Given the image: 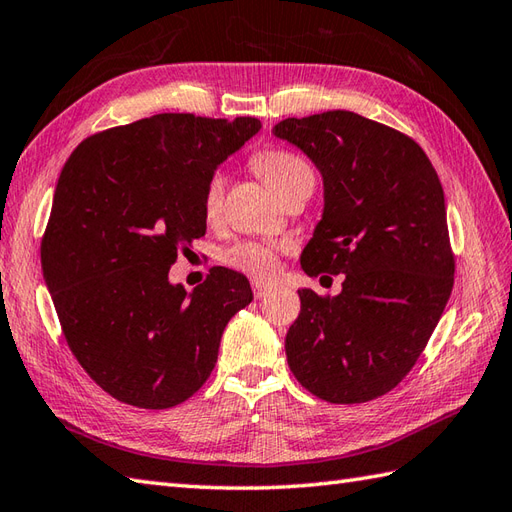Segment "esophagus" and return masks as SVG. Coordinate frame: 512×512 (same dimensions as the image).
Segmentation results:
<instances>
[{
	"label": "esophagus",
	"instance_id": "1",
	"mask_svg": "<svg viewBox=\"0 0 512 512\" xmlns=\"http://www.w3.org/2000/svg\"><path fill=\"white\" fill-rule=\"evenodd\" d=\"M270 292V286H266V284H259V281H255L253 284V295H255V299H262V297H266Z\"/></svg>",
	"mask_w": 512,
	"mask_h": 512
}]
</instances>
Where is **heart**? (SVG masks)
Instances as JSON below:
<instances>
[{
	"mask_svg": "<svg viewBox=\"0 0 512 512\" xmlns=\"http://www.w3.org/2000/svg\"><path fill=\"white\" fill-rule=\"evenodd\" d=\"M250 165L262 176L270 187H273L281 198L297 184L314 180L312 167L308 165L295 151L279 149V147H268L259 149L250 156ZM222 195H224V178L220 173L209 178L204 187V215L213 220L222 209ZM279 253L281 248L270 242H255V239H242V242H235L228 246L222 253V262L237 270L255 281H268L273 279L279 266Z\"/></svg>",
	"mask_w": 512,
	"mask_h": 512,
	"instance_id": "obj_1",
	"label": "heart"
}]
</instances>
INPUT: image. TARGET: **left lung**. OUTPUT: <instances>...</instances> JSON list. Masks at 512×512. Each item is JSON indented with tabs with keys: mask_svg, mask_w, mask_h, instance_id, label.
<instances>
[{
	"mask_svg": "<svg viewBox=\"0 0 512 512\" xmlns=\"http://www.w3.org/2000/svg\"><path fill=\"white\" fill-rule=\"evenodd\" d=\"M273 132L323 176V217L301 268L345 275L336 297L299 290L301 312L286 334L290 372L334 405L374 400L416 365L451 297L440 178L416 140L354 112L286 118Z\"/></svg>",
	"mask_w": 512,
	"mask_h": 512,
	"instance_id": "8db88e82",
	"label": "left lung"
}]
</instances>
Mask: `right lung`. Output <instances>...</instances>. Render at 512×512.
I'll use <instances>...</instances> for the list:
<instances>
[{
  "label": "right lung",
  "mask_w": 512,
  "mask_h": 512,
  "mask_svg": "<svg viewBox=\"0 0 512 512\" xmlns=\"http://www.w3.org/2000/svg\"><path fill=\"white\" fill-rule=\"evenodd\" d=\"M253 116L156 114L85 138L61 169L41 270L65 341L96 385L143 409L191 398L217 363L248 279L222 266L189 295L169 284L206 231L204 187L259 132Z\"/></svg>",
  "instance_id": "1"
}]
</instances>
